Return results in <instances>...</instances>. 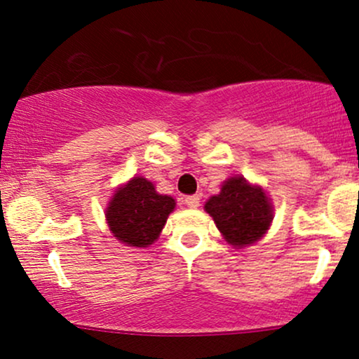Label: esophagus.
I'll return each mask as SVG.
<instances>
[{
  "label": "esophagus",
  "instance_id": "1",
  "mask_svg": "<svg viewBox=\"0 0 359 359\" xmlns=\"http://www.w3.org/2000/svg\"><path fill=\"white\" fill-rule=\"evenodd\" d=\"M185 205H187V208H191V209H197L201 205V197L199 196H187L185 197Z\"/></svg>",
  "mask_w": 359,
  "mask_h": 359
}]
</instances>
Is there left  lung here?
Returning <instances> with one entry per match:
<instances>
[{
    "instance_id": "obj_1",
    "label": "left lung",
    "mask_w": 359,
    "mask_h": 359,
    "mask_svg": "<svg viewBox=\"0 0 359 359\" xmlns=\"http://www.w3.org/2000/svg\"><path fill=\"white\" fill-rule=\"evenodd\" d=\"M221 236L233 248L255 245L269 233L273 221V204L265 189L245 177L233 175L221 184V191L204 204Z\"/></svg>"
}]
</instances>
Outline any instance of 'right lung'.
Segmentation results:
<instances>
[{"label":"right lung","mask_w":359,"mask_h":359,"mask_svg":"<svg viewBox=\"0 0 359 359\" xmlns=\"http://www.w3.org/2000/svg\"><path fill=\"white\" fill-rule=\"evenodd\" d=\"M175 205L174 197L158 194L154 182L135 175L111 196L104 211L106 224L116 241L147 248L158 240Z\"/></svg>","instance_id":"obj_1"}]
</instances>
